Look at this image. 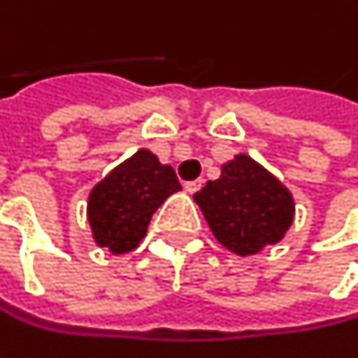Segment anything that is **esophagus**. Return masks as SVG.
Returning a JSON list of instances; mask_svg holds the SVG:
<instances>
[{"label":"esophagus","instance_id":"34e87169","mask_svg":"<svg viewBox=\"0 0 358 358\" xmlns=\"http://www.w3.org/2000/svg\"><path fill=\"white\" fill-rule=\"evenodd\" d=\"M201 186H203V182H201V180H188V182H184V190H186V192H190V194H192V192H196Z\"/></svg>","mask_w":358,"mask_h":358}]
</instances>
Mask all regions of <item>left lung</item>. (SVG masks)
I'll list each match as a JSON object with an SVG mask.
<instances>
[{
    "mask_svg": "<svg viewBox=\"0 0 358 358\" xmlns=\"http://www.w3.org/2000/svg\"><path fill=\"white\" fill-rule=\"evenodd\" d=\"M194 201L213 236L243 257L280 243L294 220L290 190L245 153L222 166V176L194 192Z\"/></svg>",
    "mask_w": 358,
    "mask_h": 358,
    "instance_id": "8db88e82",
    "label": "left lung"
}]
</instances>
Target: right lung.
Masks as SVG:
<instances>
[{"instance_id": "add662e5", "label": "right lung", "mask_w": 358, "mask_h": 358, "mask_svg": "<svg viewBox=\"0 0 358 358\" xmlns=\"http://www.w3.org/2000/svg\"><path fill=\"white\" fill-rule=\"evenodd\" d=\"M180 188L172 166L159 164L147 149L136 151L89 194L87 215L95 243L115 255L136 249L151 215Z\"/></svg>"}]
</instances>
